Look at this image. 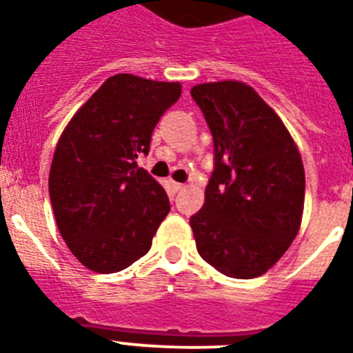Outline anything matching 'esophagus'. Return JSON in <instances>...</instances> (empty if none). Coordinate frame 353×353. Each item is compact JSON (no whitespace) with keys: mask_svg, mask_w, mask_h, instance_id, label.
<instances>
[{"mask_svg":"<svg viewBox=\"0 0 353 353\" xmlns=\"http://www.w3.org/2000/svg\"><path fill=\"white\" fill-rule=\"evenodd\" d=\"M172 188H174V190H176V192H179V190H183V188H185V185H183V183L172 181Z\"/></svg>","mask_w":353,"mask_h":353,"instance_id":"1","label":"esophagus"}]
</instances>
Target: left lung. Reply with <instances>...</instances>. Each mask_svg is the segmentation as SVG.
<instances>
[{
	"mask_svg": "<svg viewBox=\"0 0 353 353\" xmlns=\"http://www.w3.org/2000/svg\"><path fill=\"white\" fill-rule=\"evenodd\" d=\"M214 143L205 203L190 218L199 256L232 279H254L295 240L304 166L284 122L241 82L194 85Z\"/></svg>",
	"mask_w": 353,
	"mask_h": 353,
	"instance_id": "obj_1",
	"label": "left lung"
}]
</instances>
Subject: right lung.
Masks as SVG:
<instances>
[{"label":"right lung","instance_id":"right-lung-1","mask_svg":"<svg viewBox=\"0 0 353 353\" xmlns=\"http://www.w3.org/2000/svg\"><path fill=\"white\" fill-rule=\"evenodd\" d=\"M181 97L179 82L115 74L74 113L58 141L49 196L58 231L80 263L117 273L144 256L170 212L165 188L139 155Z\"/></svg>","mask_w":353,"mask_h":353}]
</instances>
